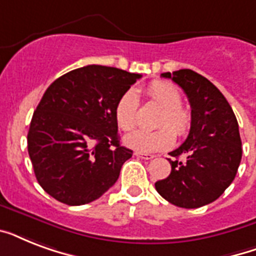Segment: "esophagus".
I'll use <instances>...</instances> for the list:
<instances>
[{"label":"esophagus","mask_w":256,"mask_h":256,"mask_svg":"<svg viewBox=\"0 0 256 256\" xmlns=\"http://www.w3.org/2000/svg\"><path fill=\"white\" fill-rule=\"evenodd\" d=\"M134 154H136V156H140V158H142V160H152V158L156 156H152V154H148V152H134Z\"/></svg>","instance_id":"obj_1"}]
</instances>
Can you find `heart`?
<instances>
[{"label":"heart","instance_id":"heart-1","mask_svg":"<svg viewBox=\"0 0 256 256\" xmlns=\"http://www.w3.org/2000/svg\"><path fill=\"white\" fill-rule=\"evenodd\" d=\"M146 94L152 102L164 108L158 122V126L160 128L154 132L136 130L126 136L124 144L140 152L166 150L174 144L175 134L183 136L190 132L192 116L191 112L180 104L182 96L178 88L168 82L152 81L146 88ZM138 104L140 100L134 90H128L120 96L114 108V116L120 128L124 132L134 128L136 124Z\"/></svg>","mask_w":256,"mask_h":256}]
</instances>
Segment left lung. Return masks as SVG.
<instances>
[{
  "label": "left lung",
  "mask_w": 256,
  "mask_h": 256,
  "mask_svg": "<svg viewBox=\"0 0 256 256\" xmlns=\"http://www.w3.org/2000/svg\"><path fill=\"white\" fill-rule=\"evenodd\" d=\"M160 77L186 92L192 124L186 140L168 152L171 172L156 188L175 206L198 208L216 200L234 180L242 160L238 120L224 96L200 74L182 69Z\"/></svg>",
  "instance_id": "left-lung-1"
}]
</instances>
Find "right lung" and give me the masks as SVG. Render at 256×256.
<instances>
[{"mask_svg":"<svg viewBox=\"0 0 256 256\" xmlns=\"http://www.w3.org/2000/svg\"><path fill=\"white\" fill-rule=\"evenodd\" d=\"M140 74L88 65L46 88L30 122L28 152L41 187L69 206L96 200L132 158L120 144L114 108Z\"/></svg>","mask_w":256,"mask_h":256,"instance_id":"1","label":"right lung"}]
</instances>
